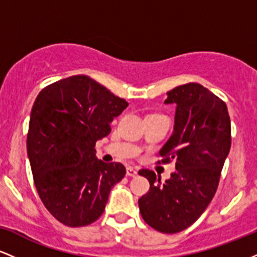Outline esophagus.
Masks as SVG:
<instances>
[{"label": "esophagus", "mask_w": 257, "mask_h": 257, "mask_svg": "<svg viewBox=\"0 0 257 257\" xmlns=\"http://www.w3.org/2000/svg\"><path fill=\"white\" fill-rule=\"evenodd\" d=\"M126 175L135 178V176L138 175V170L135 169V168H133V167H128V168H126Z\"/></svg>", "instance_id": "1"}]
</instances>
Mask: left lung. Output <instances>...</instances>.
Here are the masks:
<instances>
[{
  "label": "left lung",
  "instance_id": "left-lung-1",
  "mask_svg": "<svg viewBox=\"0 0 257 257\" xmlns=\"http://www.w3.org/2000/svg\"><path fill=\"white\" fill-rule=\"evenodd\" d=\"M164 104L176 107L173 134L159 153L167 156L163 162L175 161V172L164 184L152 170L139 172L150 182L139 209L152 228L176 233L198 219L216 192L231 149V120L225 102L198 83L169 90Z\"/></svg>",
  "mask_w": 257,
  "mask_h": 257
}]
</instances>
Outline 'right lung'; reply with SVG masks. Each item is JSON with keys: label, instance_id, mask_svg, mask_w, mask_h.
<instances>
[{"label": "right lung", "instance_id": "obj_1", "mask_svg": "<svg viewBox=\"0 0 257 257\" xmlns=\"http://www.w3.org/2000/svg\"><path fill=\"white\" fill-rule=\"evenodd\" d=\"M128 105L87 76L60 79L35 100L28 157L41 200L64 225L81 227L98 220L112 187L124 178V166L98 159L94 147Z\"/></svg>", "mask_w": 257, "mask_h": 257}]
</instances>
